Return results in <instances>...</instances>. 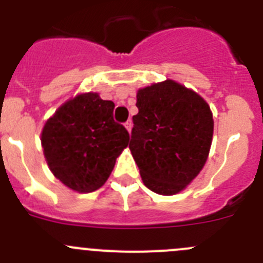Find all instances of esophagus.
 Returning <instances> with one entry per match:
<instances>
[{"label": "esophagus", "instance_id": "esophagus-1", "mask_svg": "<svg viewBox=\"0 0 263 263\" xmlns=\"http://www.w3.org/2000/svg\"><path fill=\"white\" fill-rule=\"evenodd\" d=\"M124 126H126V128H127V131L128 132H131V129H132V120H127L126 123H124Z\"/></svg>", "mask_w": 263, "mask_h": 263}]
</instances>
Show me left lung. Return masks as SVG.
Here are the masks:
<instances>
[{
  "instance_id": "8db88e82",
  "label": "left lung",
  "mask_w": 263,
  "mask_h": 263,
  "mask_svg": "<svg viewBox=\"0 0 263 263\" xmlns=\"http://www.w3.org/2000/svg\"><path fill=\"white\" fill-rule=\"evenodd\" d=\"M129 149L145 187L175 195L205 165L213 139L209 105L193 90L166 80L137 92Z\"/></svg>"
}]
</instances>
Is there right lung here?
Masks as SVG:
<instances>
[{"label":"right lung","instance_id":"add662e5","mask_svg":"<svg viewBox=\"0 0 263 263\" xmlns=\"http://www.w3.org/2000/svg\"><path fill=\"white\" fill-rule=\"evenodd\" d=\"M114 102L97 93L66 102L45 123L41 144L54 176L80 193L105 184L129 134L112 117Z\"/></svg>","mask_w":263,"mask_h":263}]
</instances>
